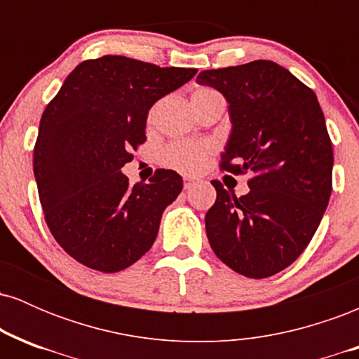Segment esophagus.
<instances>
[{
    "label": "esophagus",
    "mask_w": 359,
    "mask_h": 359,
    "mask_svg": "<svg viewBox=\"0 0 359 359\" xmlns=\"http://www.w3.org/2000/svg\"><path fill=\"white\" fill-rule=\"evenodd\" d=\"M196 184H197V179H194V177H189V175L184 177V189H185V191L192 189Z\"/></svg>",
    "instance_id": "esophagus-1"
}]
</instances>
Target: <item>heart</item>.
<instances>
[{
	"mask_svg": "<svg viewBox=\"0 0 359 359\" xmlns=\"http://www.w3.org/2000/svg\"><path fill=\"white\" fill-rule=\"evenodd\" d=\"M212 94H217V93L209 88H199L192 93L191 101L204 100V97L212 96ZM154 116H155V109H151L150 114H148V121L150 123L154 121ZM208 154L209 150L203 145H196V143H187V142H175L163 150L162 158L167 165L174 167L180 172H189V174H191V172H197L204 165Z\"/></svg>",
	"mask_w": 359,
	"mask_h": 359,
	"instance_id": "1",
	"label": "heart"
}]
</instances>
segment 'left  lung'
<instances>
[{"label":"left lung","mask_w":359,"mask_h":359,"mask_svg":"<svg viewBox=\"0 0 359 359\" xmlns=\"http://www.w3.org/2000/svg\"><path fill=\"white\" fill-rule=\"evenodd\" d=\"M196 81L228 101L221 168L253 174L241 197L214 180L208 240L231 270L271 277L307 248L331 197L334 156L323 109L314 90L271 60L203 71Z\"/></svg>","instance_id":"1"}]
</instances>
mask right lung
<instances>
[{
	"mask_svg": "<svg viewBox=\"0 0 359 359\" xmlns=\"http://www.w3.org/2000/svg\"><path fill=\"white\" fill-rule=\"evenodd\" d=\"M123 55L84 60L40 119L34 174L57 243L89 269L114 273L138 262L182 191L174 170L128 184L121 168L145 142L148 111L196 76Z\"/></svg>",
	"mask_w": 359,
	"mask_h": 359,
	"instance_id": "1",
	"label": "right lung"
}]
</instances>
